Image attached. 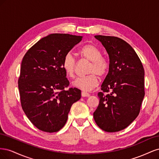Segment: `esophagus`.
Returning <instances> with one entry per match:
<instances>
[{
    "mask_svg": "<svg viewBox=\"0 0 159 159\" xmlns=\"http://www.w3.org/2000/svg\"><path fill=\"white\" fill-rule=\"evenodd\" d=\"M89 93L85 92V91H82V92H81V96H82V97H89Z\"/></svg>",
    "mask_w": 159,
    "mask_h": 159,
    "instance_id": "1",
    "label": "esophagus"
}]
</instances>
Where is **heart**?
I'll return each instance as SVG.
<instances>
[{
	"instance_id": "heart-1",
	"label": "heart",
	"mask_w": 159,
	"mask_h": 159,
	"mask_svg": "<svg viewBox=\"0 0 159 159\" xmlns=\"http://www.w3.org/2000/svg\"><path fill=\"white\" fill-rule=\"evenodd\" d=\"M82 60L90 61L88 67V75L76 78L73 85L83 91H90L97 87L99 84L98 76L103 78L107 75L109 70V62L102 56V52L99 48L92 44H85L81 48L79 52ZM62 68L69 78L74 77L77 68V62L71 52H68L62 60Z\"/></svg>"
}]
</instances>
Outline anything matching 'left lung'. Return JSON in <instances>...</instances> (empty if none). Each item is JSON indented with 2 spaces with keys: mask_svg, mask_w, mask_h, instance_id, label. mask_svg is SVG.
I'll use <instances>...</instances> for the list:
<instances>
[{
  "mask_svg": "<svg viewBox=\"0 0 159 159\" xmlns=\"http://www.w3.org/2000/svg\"><path fill=\"white\" fill-rule=\"evenodd\" d=\"M109 57L108 74L99 92L98 107L93 113L98 126L109 133L127 127L140 112L145 96L144 70L137 53L118 37L95 36Z\"/></svg>",
  "mask_w": 159,
  "mask_h": 159,
  "instance_id": "obj_1",
  "label": "left lung"
}]
</instances>
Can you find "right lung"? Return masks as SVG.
Instances as JSON below:
<instances>
[{
    "label": "right lung",
    "instance_id": "1",
    "mask_svg": "<svg viewBox=\"0 0 159 159\" xmlns=\"http://www.w3.org/2000/svg\"><path fill=\"white\" fill-rule=\"evenodd\" d=\"M82 36L52 34L42 38L24 56L18 84L21 106L31 123L47 133L60 131L68 120L81 91L70 88L62 68L66 54Z\"/></svg>",
    "mask_w": 159,
    "mask_h": 159
}]
</instances>
